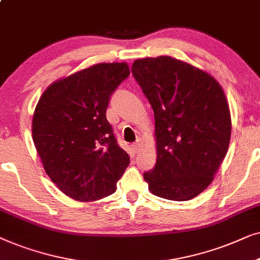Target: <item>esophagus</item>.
I'll list each match as a JSON object with an SVG mask.
<instances>
[{
	"mask_svg": "<svg viewBox=\"0 0 260 260\" xmlns=\"http://www.w3.org/2000/svg\"><path fill=\"white\" fill-rule=\"evenodd\" d=\"M141 145H143V143H141V139H138V140L136 141V143L133 144V147H134V150H136L137 152L139 151L140 148H141Z\"/></svg>",
	"mask_w": 260,
	"mask_h": 260,
	"instance_id": "1",
	"label": "esophagus"
}]
</instances>
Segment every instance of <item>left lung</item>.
<instances>
[{
	"mask_svg": "<svg viewBox=\"0 0 260 260\" xmlns=\"http://www.w3.org/2000/svg\"><path fill=\"white\" fill-rule=\"evenodd\" d=\"M132 74L154 113L157 162L144 179L155 196L191 200L212 183L230 145L223 90L207 72L169 55L138 59Z\"/></svg>",
	"mask_w": 260,
	"mask_h": 260,
	"instance_id": "8db88e82",
	"label": "left lung"
}]
</instances>
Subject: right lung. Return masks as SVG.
Instances as JSON below:
<instances>
[{
  "label": "right lung",
  "instance_id": "obj_1",
  "mask_svg": "<svg viewBox=\"0 0 260 260\" xmlns=\"http://www.w3.org/2000/svg\"><path fill=\"white\" fill-rule=\"evenodd\" d=\"M129 76L126 63H101L52 83L34 110L32 136L51 181L81 202L112 195L129 164L106 116Z\"/></svg>",
  "mask_w": 260,
  "mask_h": 260
}]
</instances>
